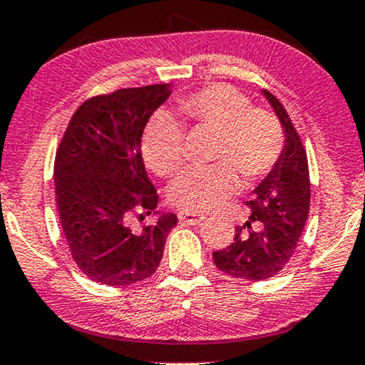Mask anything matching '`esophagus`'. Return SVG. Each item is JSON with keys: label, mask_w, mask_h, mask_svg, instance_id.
<instances>
[{"label": "esophagus", "mask_w": 365, "mask_h": 365, "mask_svg": "<svg viewBox=\"0 0 365 365\" xmlns=\"http://www.w3.org/2000/svg\"><path fill=\"white\" fill-rule=\"evenodd\" d=\"M179 220L186 225H200L205 216L200 215V212H191V211H181L179 212Z\"/></svg>", "instance_id": "1"}]
</instances>
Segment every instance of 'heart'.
Here are the masks:
<instances>
[{"label":"heart","instance_id":"obj_1","mask_svg":"<svg viewBox=\"0 0 365 365\" xmlns=\"http://www.w3.org/2000/svg\"><path fill=\"white\" fill-rule=\"evenodd\" d=\"M184 119L216 132L211 160L202 169H187L169 189V200L184 211H207L230 197L240 176L257 181L275 168L285 148V132L272 112L253 108L248 97L225 83H215L179 101ZM186 132L173 113L150 117L142 134V154L159 176L182 168Z\"/></svg>","mask_w":365,"mask_h":365}]
</instances>
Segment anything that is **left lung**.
<instances>
[{
    "label": "left lung",
    "mask_w": 365,
    "mask_h": 365,
    "mask_svg": "<svg viewBox=\"0 0 365 365\" xmlns=\"http://www.w3.org/2000/svg\"><path fill=\"white\" fill-rule=\"evenodd\" d=\"M285 132V148L275 168L246 201L250 217L236 226L233 243L212 253L226 275L243 280H267L285 268L295 253L310 210L309 160L300 135L275 96L262 90Z\"/></svg>",
    "instance_id": "1"
}]
</instances>
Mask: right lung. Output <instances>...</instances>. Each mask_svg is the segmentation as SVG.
<instances>
[{
	"instance_id": "right-lung-1",
	"label": "right lung",
	"mask_w": 365,
	"mask_h": 365,
	"mask_svg": "<svg viewBox=\"0 0 365 365\" xmlns=\"http://www.w3.org/2000/svg\"><path fill=\"white\" fill-rule=\"evenodd\" d=\"M171 83L120 88L85 101L68 122L55 155V200L70 253L90 280L130 285L153 277L178 216L163 212L135 231L130 217L158 207L140 140Z\"/></svg>"
}]
</instances>
